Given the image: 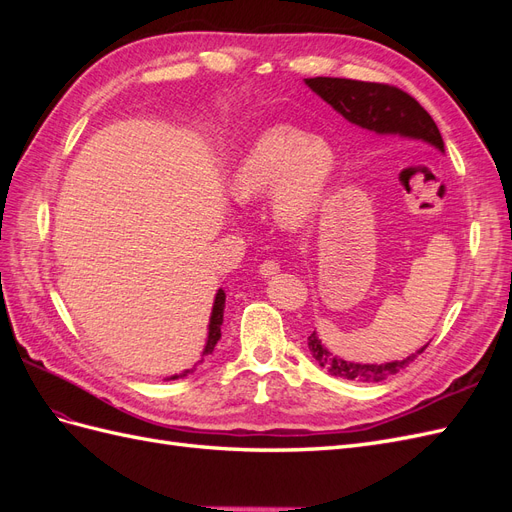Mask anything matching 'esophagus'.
Here are the masks:
<instances>
[{
    "label": "esophagus",
    "mask_w": 512,
    "mask_h": 512,
    "mask_svg": "<svg viewBox=\"0 0 512 512\" xmlns=\"http://www.w3.org/2000/svg\"><path fill=\"white\" fill-rule=\"evenodd\" d=\"M275 273H280V262H275V260L262 262V265H260V275L262 277H271Z\"/></svg>",
    "instance_id": "esophagus-1"
}]
</instances>
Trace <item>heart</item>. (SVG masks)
<instances>
[{"instance_id":"obj_1","label":"heart","mask_w":512,"mask_h":512,"mask_svg":"<svg viewBox=\"0 0 512 512\" xmlns=\"http://www.w3.org/2000/svg\"><path fill=\"white\" fill-rule=\"evenodd\" d=\"M335 179V153L292 126H275L247 147L230 175V198L250 205L271 194L273 220L299 230L327 209Z\"/></svg>"}]
</instances>
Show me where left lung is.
<instances>
[{
  "label": "left lung",
  "mask_w": 512,
  "mask_h": 512,
  "mask_svg": "<svg viewBox=\"0 0 512 512\" xmlns=\"http://www.w3.org/2000/svg\"><path fill=\"white\" fill-rule=\"evenodd\" d=\"M305 85L324 102L331 104L344 119L354 123L356 128L376 136H399L404 141H421L444 153V141L436 121L431 119L421 104L399 87L352 79H331V76L305 79ZM307 346L316 363L327 369L331 376L359 382H382L397 374L399 369L408 367L416 359V354H421L427 348L425 346L401 361L361 365L339 359V356L329 352L322 346L316 331L307 337Z\"/></svg>",
  "instance_id": "8db88e82"
}]
</instances>
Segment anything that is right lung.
Returning a JSON list of instances; mask_svg holds the SVG:
<instances>
[{
    "instance_id": "add662e5",
    "label": "right lung",
    "mask_w": 512,
    "mask_h": 512,
    "mask_svg": "<svg viewBox=\"0 0 512 512\" xmlns=\"http://www.w3.org/2000/svg\"><path fill=\"white\" fill-rule=\"evenodd\" d=\"M224 303H226V292L220 288V290H218V294H215L213 309H211V318H209V337H207V344H205V350H203V359H200L198 363H203V361H205V356H207V354H211V352H213V348H215V344L220 342V337H222L220 327H222V322H224ZM194 369H196V365H194L192 369H185L183 374L173 376L170 380H175V378H185L188 374H194Z\"/></svg>"
}]
</instances>
